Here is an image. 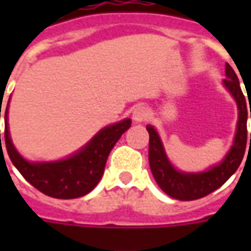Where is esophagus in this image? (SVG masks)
Listing matches in <instances>:
<instances>
[{"mask_svg": "<svg viewBox=\"0 0 251 251\" xmlns=\"http://www.w3.org/2000/svg\"><path fill=\"white\" fill-rule=\"evenodd\" d=\"M149 118V110L145 106H137L136 109L133 110V121L140 124L144 122Z\"/></svg>", "mask_w": 251, "mask_h": 251, "instance_id": "obj_1", "label": "esophagus"}]
</instances>
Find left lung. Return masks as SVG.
<instances>
[{
  "label": "left lung",
  "mask_w": 251,
  "mask_h": 251,
  "mask_svg": "<svg viewBox=\"0 0 251 251\" xmlns=\"http://www.w3.org/2000/svg\"><path fill=\"white\" fill-rule=\"evenodd\" d=\"M223 86L235 99L238 107L237 130L230 151L219 164L212 165L203 172H183L175 168L164 149L163 141L154 126L148 125L149 133V165L158 187L171 198L177 200H196L207 196L226 183L242 163L248 142V117L251 118L237 74L226 63V79ZM249 145V144H248ZM251 145V133H250ZM249 145V147H250Z\"/></svg>",
  "instance_id": "8db88e82"
}]
</instances>
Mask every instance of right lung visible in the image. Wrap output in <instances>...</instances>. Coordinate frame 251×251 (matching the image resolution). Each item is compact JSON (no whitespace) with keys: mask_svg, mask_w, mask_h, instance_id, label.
Returning a JSON list of instances; mask_svg holds the SVG:
<instances>
[{"mask_svg":"<svg viewBox=\"0 0 251 251\" xmlns=\"http://www.w3.org/2000/svg\"><path fill=\"white\" fill-rule=\"evenodd\" d=\"M9 100L5 110V145L9 158L29 184L43 194L56 199H75L93 191L103 175L111 149L131 125V120L125 118L106 126L77 152L62 160L28 161L14 148L10 138L8 124Z\"/></svg>","mask_w":251,"mask_h":251,"instance_id":"obj_1","label":"right lung"}]
</instances>
